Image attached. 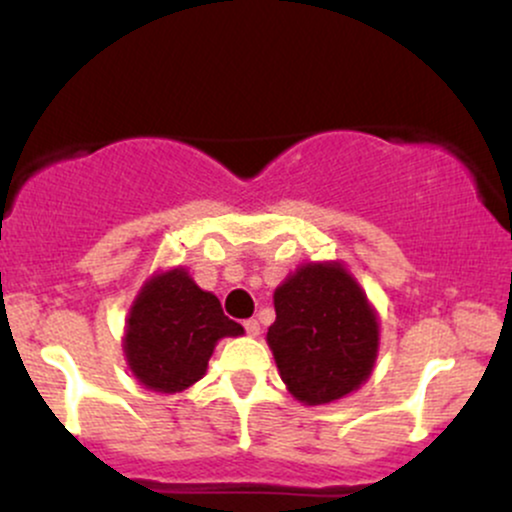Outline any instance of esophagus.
I'll return each mask as SVG.
<instances>
[{
	"mask_svg": "<svg viewBox=\"0 0 512 512\" xmlns=\"http://www.w3.org/2000/svg\"><path fill=\"white\" fill-rule=\"evenodd\" d=\"M243 327H245V332L250 334V337H257V334H260V322H257V320H245Z\"/></svg>",
	"mask_w": 512,
	"mask_h": 512,
	"instance_id": "34e87169",
	"label": "esophagus"
}]
</instances>
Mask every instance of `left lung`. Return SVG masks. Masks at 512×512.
<instances>
[{
    "label": "left lung",
    "mask_w": 512,
    "mask_h": 512,
    "mask_svg": "<svg viewBox=\"0 0 512 512\" xmlns=\"http://www.w3.org/2000/svg\"><path fill=\"white\" fill-rule=\"evenodd\" d=\"M269 327L281 380L305 404L354 392L378 354V320L342 264H305L274 293Z\"/></svg>",
    "instance_id": "left-lung-1"
}]
</instances>
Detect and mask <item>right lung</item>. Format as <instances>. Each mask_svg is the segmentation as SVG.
Wrapping results in <instances>:
<instances>
[{
    "instance_id": "1",
    "label": "right lung",
    "mask_w": 512,
    "mask_h": 512,
    "mask_svg": "<svg viewBox=\"0 0 512 512\" xmlns=\"http://www.w3.org/2000/svg\"><path fill=\"white\" fill-rule=\"evenodd\" d=\"M238 334L243 327L223 315L219 298L173 269L151 279L134 301L125 354L139 383L156 392H180L202 378L214 344Z\"/></svg>"
}]
</instances>
